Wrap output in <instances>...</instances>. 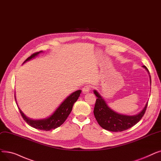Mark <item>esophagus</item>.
<instances>
[{
	"instance_id": "esophagus-1",
	"label": "esophagus",
	"mask_w": 161,
	"mask_h": 161,
	"mask_svg": "<svg viewBox=\"0 0 161 161\" xmlns=\"http://www.w3.org/2000/svg\"><path fill=\"white\" fill-rule=\"evenodd\" d=\"M91 89H92V87H91L90 86H85L84 87H83L82 89V92H83V94H86V93H87L88 92H90Z\"/></svg>"
}]
</instances>
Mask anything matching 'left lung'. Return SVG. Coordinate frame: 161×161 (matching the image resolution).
Returning <instances> with one entry per match:
<instances>
[{
  "label": "left lung",
  "mask_w": 161,
  "mask_h": 161,
  "mask_svg": "<svg viewBox=\"0 0 161 161\" xmlns=\"http://www.w3.org/2000/svg\"><path fill=\"white\" fill-rule=\"evenodd\" d=\"M143 67L149 72L148 69L145 66H143ZM149 77L151 83L150 75ZM93 92L97 97L93 110L95 117L101 127L110 131H122L134 126L142 119L147 107V103L140 113L134 116L120 114L110 109L105 101L96 90H94Z\"/></svg>",
  "instance_id": "obj_1"
}]
</instances>
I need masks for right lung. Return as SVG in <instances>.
Listing matches in <instances>:
<instances>
[{"instance_id":"right-lung-1","label":"right lung","mask_w":161,"mask_h":161,"mask_svg":"<svg viewBox=\"0 0 161 161\" xmlns=\"http://www.w3.org/2000/svg\"><path fill=\"white\" fill-rule=\"evenodd\" d=\"M42 51H39V52L33 53L30 56V57L27 58L24 61V63H25V62H26L27 61L31 60V58L36 57L37 55H38ZM81 92V90H78L76 91V92L72 93L70 95H69L66 99L61 103L60 105L54 112V113L51 116L48 117L47 118H45V119L36 120H31L30 118L25 116V115H24V114L22 113V111L21 110L20 108L18 107L19 111L21 115H22L23 119L27 124H28L30 126L38 130H41L49 131L51 130L55 129L60 126V125L65 122L69 114H70L74 104L75 102H76L77 100H78ZM15 100H16V96H15Z\"/></svg>"}]
</instances>
